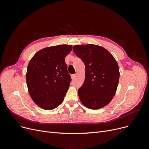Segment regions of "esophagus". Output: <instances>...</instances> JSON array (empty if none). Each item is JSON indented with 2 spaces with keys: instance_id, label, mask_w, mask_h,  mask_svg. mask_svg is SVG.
I'll list each match as a JSON object with an SVG mask.
<instances>
[{
  "instance_id": "1",
  "label": "esophagus",
  "mask_w": 149,
  "mask_h": 149,
  "mask_svg": "<svg viewBox=\"0 0 149 149\" xmlns=\"http://www.w3.org/2000/svg\"><path fill=\"white\" fill-rule=\"evenodd\" d=\"M75 77H76V74H72V75H71V78H72V80H74V79H75Z\"/></svg>"
}]
</instances>
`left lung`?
Masks as SVG:
<instances>
[{
	"instance_id": "left-lung-1",
	"label": "left lung",
	"mask_w": 149,
	"mask_h": 149,
	"mask_svg": "<svg viewBox=\"0 0 149 149\" xmlns=\"http://www.w3.org/2000/svg\"><path fill=\"white\" fill-rule=\"evenodd\" d=\"M85 65V79L78 93L83 105L98 109L108 104L115 95L119 82L118 65L112 55L98 45H79L73 47Z\"/></svg>"
}]
</instances>
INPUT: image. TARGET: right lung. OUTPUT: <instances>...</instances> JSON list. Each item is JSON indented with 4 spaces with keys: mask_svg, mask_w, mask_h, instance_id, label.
<instances>
[{
    "mask_svg": "<svg viewBox=\"0 0 149 149\" xmlns=\"http://www.w3.org/2000/svg\"><path fill=\"white\" fill-rule=\"evenodd\" d=\"M72 49L63 45L45 48L31 59L26 74L29 95L45 110H52L63 101L71 81L65 58Z\"/></svg>",
    "mask_w": 149,
    "mask_h": 149,
    "instance_id": "1",
    "label": "right lung"
}]
</instances>
